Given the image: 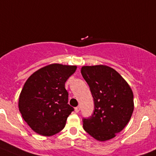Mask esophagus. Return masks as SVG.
<instances>
[{
    "label": "esophagus",
    "mask_w": 156,
    "mask_h": 156,
    "mask_svg": "<svg viewBox=\"0 0 156 156\" xmlns=\"http://www.w3.org/2000/svg\"><path fill=\"white\" fill-rule=\"evenodd\" d=\"M80 109H81L80 108V107H76L75 108V111L76 112V113H78V112L80 111Z\"/></svg>",
    "instance_id": "esophagus-1"
}]
</instances>
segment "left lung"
Wrapping results in <instances>:
<instances>
[{"label":"left lung","mask_w":156,"mask_h":156,"mask_svg":"<svg viewBox=\"0 0 156 156\" xmlns=\"http://www.w3.org/2000/svg\"><path fill=\"white\" fill-rule=\"evenodd\" d=\"M81 72L94 101L93 114L90 118L83 119V128L98 141L111 140L130 120L134 110L132 89L109 66H83Z\"/></svg>","instance_id":"obj_1"}]
</instances>
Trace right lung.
<instances>
[{"label": "right lung", "instance_id": "1", "mask_svg": "<svg viewBox=\"0 0 156 156\" xmlns=\"http://www.w3.org/2000/svg\"><path fill=\"white\" fill-rule=\"evenodd\" d=\"M76 66L51 64L32 74L24 84L18 102L22 117L36 133L50 136L65 127L74 108L68 104L65 87Z\"/></svg>", "mask_w": 156, "mask_h": 156}]
</instances>
